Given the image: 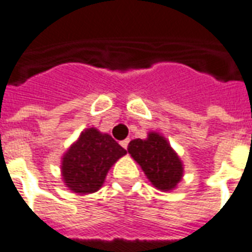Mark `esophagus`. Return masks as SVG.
<instances>
[{
  "instance_id": "34e87169",
  "label": "esophagus",
  "mask_w": 252,
  "mask_h": 252,
  "mask_svg": "<svg viewBox=\"0 0 252 252\" xmlns=\"http://www.w3.org/2000/svg\"><path fill=\"white\" fill-rule=\"evenodd\" d=\"M120 144H122V147L124 148V149H126V148H128V144H129V139L123 140V141Z\"/></svg>"
}]
</instances>
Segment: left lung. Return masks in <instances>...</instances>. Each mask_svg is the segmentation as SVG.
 I'll use <instances>...</instances> for the list:
<instances>
[{"instance_id": "left-lung-1", "label": "left lung", "mask_w": 252, "mask_h": 252, "mask_svg": "<svg viewBox=\"0 0 252 252\" xmlns=\"http://www.w3.org/2000/svg\"><path fill=\"white\" fill-rule=\"evenodd\" d=\"M128 153L139 162L157 189L170 190L181 181L184 172L181 160L158 133L151 132L147 140H132Z\"/></svg>"}]
</instances>
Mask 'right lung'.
Returning a JSON list of instances; mask_svg holds the SVG:
<instances>
[{"label":"right lung","mask_w":252,"mask_h":252,"mask_svg":"<svg viewBox=\"0 0 252 252\" xmlns=\"http://www.w3.org/2000/svg\"><path fill=\"white\" fill-rule=\"evenodd\" d=\"M126 153L109 134L86 129L63 157V180L75 193H94L103 185L109 168Z\"/></svg>","instance_id":"obj_1"}]
</instances>
